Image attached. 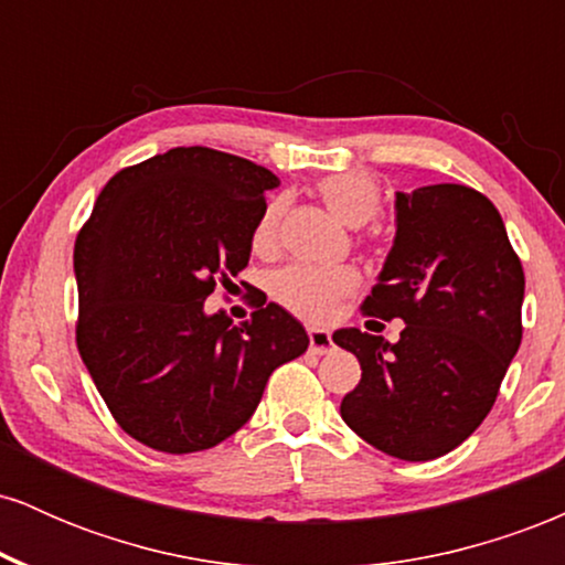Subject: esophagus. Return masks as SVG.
Returning a JSON list of instances; mask_svg holds the SVG:
<instances>
[{"label":"esophagus","instance_id":"esophagus-1","mask_svg":"<svg viewBox=\"0 0 565 565\" xmlns=\"http://www.w3.org/2000/svg\"><path fill=\"white\" fill-rule=\"evenodd\" d=\"M308 340H310V353H316V355H327L334 350L332 334H329L327 329H310Z\"/></svg>","mask_w":565,"mask_h":565}]
</instances>
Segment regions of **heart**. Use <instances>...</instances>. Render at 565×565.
<instances>
[{
  "instance_id": "obj_1",
  "label": "heart",
  "mask_w": 565,
  "mask_h": 565,
  "mask_svg": "<svg viewBox=\"0 0 565 565\" xmlns=\"http://www.w3.org/2000/svg\"><path fill=\"white\" fill-rule=\"evenodd\" d=\"M316 191L323 204L334 212L350 228L366 225L377 217L382 206L380 183L369 172L348 170L334 172L316 183ZM284 201L276 199L265 204L252 231V249L260 255H270L278 246V231H281ZM359 287V274L350 265H334V268H316V265H287L270 276L268 289L278 305L291 310L295 316L308 321L332 319L340 300Z\"/></svg>"
}]
</instances>
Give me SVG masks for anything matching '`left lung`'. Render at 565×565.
<instances>
[{"label":"left lung","instance_id":"1","mask_svg":"<svg viewBox=\"0 0 565 565\" xmlns=\"http://www.w3.org/2000/svg\"><path fill=\"white\" fill-rule=\"evenodd\" d=\"M523 289V265L483 193L457 183L395 193L393 249L361 310L406 327L393 345L334 332L361 364L340 404L350 430L406 462L457 449L491 412L521 345Z\"/></svg>","mask_w":565,"mask_h":565}]
</instances>
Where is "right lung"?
<instances>
[{"instance_id": "add662e5", "label": "right lung", "mask_w": 565, "mask_h": 565, "mask_svg": "<svg viewBox=\"0 0 565 565\" xmlns=\"http://www.w3.org/2000/svg\"><path fill=\"white\" fill-rule=\"evenodd\" d=\"M276 185L249 159L172 148L116 172L76 236V348L121 430L151 449L217 446L255 414L274 369L308 350L302 323L260 289L242 323L204 313L249 263Z\"/></svg>"}]
</instances>
